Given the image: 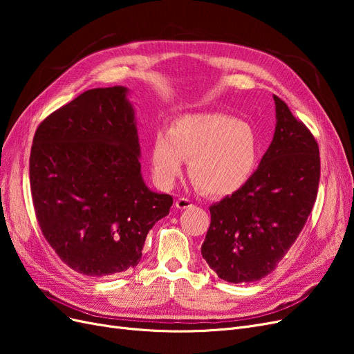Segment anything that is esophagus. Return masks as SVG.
<instances>
[{
	"mask_svg": "<svg viewBox=\"0 0 354 354\" xmlns=\"http://www.w3.org/2000/svg\"><path fill=\"white\" fill-rule=\"evenodd\" d=\"M190 207H194V202H192L187 198H178L176 201V208L177 209H186V208H190Z\"/></svg>",
	"mask_w": 354,
	"mask_h": 354,
	"instance_id": "1",
	"label": "esophagus"
}]
</instances>
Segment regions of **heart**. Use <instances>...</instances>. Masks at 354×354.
Returning <instances> with one entry per match:
<instances>
[{
    "instance_id": "obj_1",
    "label": "heart",
    "mask_w": 354,
    "mask_h": 354,
    "mask_svg": "<svg viewBox=\"0 0 354 354\" xmlns=\"http://www.w3.org/2000/svg\"><path fill=\"white\" fill-rule=\"evenodd\" d=\"M190 158V177L203 194L226 196L254 176L260 143L254 128L226 113L185 115L168 131H158L152 145L153 176L173 187Z\"/></svg>"
}]
</instances>
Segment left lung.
I'll list each match as a JSON object with an SVG mask.
<instances>
[{"instance_id": "obj_1", "label": "left lung", "mask_w": 354, "mask_h": 354, "mask_svg": "<svg viewBox=\"0 0 354 354\" xmlns=\"http://www.w3.org/2000/svg\"><path fill=\"white\" fill-rule=\"evenodd\" d=\"M276 128L259 168L242 189L209 207L202 257L220 279L259 281L274 270L313 209L319 146L308 128L273 95Z\"/></svg>"}]
</instances>
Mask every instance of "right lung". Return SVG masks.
<instances>
[{
	"instance_id": "add662e5",
	"label": "right lung",
	"mask_w": 354,
	"mask_h": 354,
	"mask_svg": "<svg viewBox=\"0 0 354 354\" xmlns=\"http://www.w3.org/2000/svg\"><path fill=\"white\" fill-rule=\"evenodd\" d=\"M121 85L80 94L42 121L29 158L42 234L75 272L106 277L142 259L173 198L142 177L134 109Z\"/></svg>"
}]
</instances>
